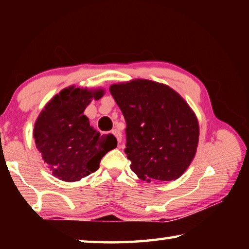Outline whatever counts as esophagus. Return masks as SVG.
I'll use <instances>...</instances> for the list:
<instances>
[{
    "instance_id": "34e87169",
    "label": "esophagus",
    "mask_w": 249,
    "mask_h": 249,
    "mask_svg": "<svg viewBox=\"0 0 249 249\" xmlns=\"http://www.w3.org/2000/svg\"><path fill=\"white\" fill-rule=\"evenodd\" d=\"M112 134L114 135V136L116 137L117 142H119L120 144H121V142H122V133L120 132V130H117V129H113V130H112Z\"/></svg>"
}]
</instances>
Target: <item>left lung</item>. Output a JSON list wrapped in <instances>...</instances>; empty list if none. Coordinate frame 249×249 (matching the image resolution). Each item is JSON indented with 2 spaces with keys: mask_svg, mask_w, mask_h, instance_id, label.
I'll use <instances>...</instances> for the list:
<instances>
[{
  "mask_svg": "<svg viewBox=\"0 0 249 249\" xmlns=\"http://www.w3.org/2000/svg\"><path fill=\"white\" fill-rule=\"evenodd\" d=\"M109 92L126 122L130 169L147 182L178 179L199 142V123L185 101L171 88L150 80L113 84Z\"/></svg>",
  "mask_w": 249,
  "mask_h": 249,
  "instance_id": "left-lung-1",
  "label": "left lung"
}]
</instances>
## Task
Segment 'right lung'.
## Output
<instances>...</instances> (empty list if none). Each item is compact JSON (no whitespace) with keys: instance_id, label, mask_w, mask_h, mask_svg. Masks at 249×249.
<instances>
[{"instance_id":"1","label":"right lung","mask_w":249,"mask_h":249,"mask_svg":"<svg viewBox=\"0 0 249 249\" xmlns=\"http://www.w3.org/2000/svg\"><path fill=\"white\" fill-rule=\"evenodd\" d=\"M103 90L66 88L46 105L34 127L37 149L53 175L73 182L99 169L103 156L117 146L113 135H102L83 114L92 99Z\"/></svg>"}]
</instances>
